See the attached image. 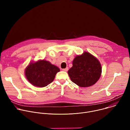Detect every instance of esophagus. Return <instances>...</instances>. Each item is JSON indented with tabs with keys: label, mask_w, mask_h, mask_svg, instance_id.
I'll list each match as a JSON object with an SVG mask.
<instances>
[{
	"label": "esophagus",
	"mask_w": 130,
	"mask_h": 130,
	"mask_svg": "<svg viewBox=\"0 0 130 130\" xmlns=\"http://www.w3.org/2000/svg\"><path fill=\"white\" fill-rule=\"evenodd\" d=\"M68 70V67H66V68H64V69H62V70L64 71H67Z\"/></svg>",
	"instance_id": "1"
}]
</instances>
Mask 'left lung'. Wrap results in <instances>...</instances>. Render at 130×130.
I'll use <instances>...</instances> for the list:
<instances>
[{
	"instance_id": "obj_1",
	"label": "left lung",
	"mask_w": 130,
	"mask_h": 130,
	"mask_svg": "<svg viewBox=\"0 0 130 130\" xmlns=\"http://www.w3.org/2000/svg\"><path fill=\"white\" fill-rule=\"evenodd\" d=\"M102 67L99 60L87 52L77 55L72 61V67L68 71L72 82L82 87L95 84L99 79Z\"/></svg>"
}]
</instances>
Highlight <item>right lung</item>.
Wrapping results in <instances>:
<instances>
[{"instance_id": "1", "label": "right lung", "mask_w": 130, "mask_h": 130, "mask_svg": "<svg viewBox=\"0 0 130 130\" xmlns=\"http://www.w3.org/2000/svg\"><path fill=\"white\" fill-rule=\"evenodd\" d=\"M60 69L46 60L31 62L25 71L28 81L34 86L43 87L51 83Z\"/></svg>"}]
</instances>
